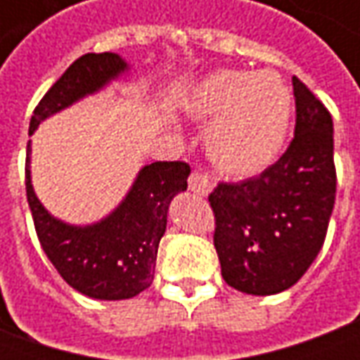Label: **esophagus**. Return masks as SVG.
Here are the masks:
<instances>
[{
    "mask_svg": "<svg viewBox=\"0 0 360 360\" xmlns=\"http://www.w3.org/2000/svg\"><path fill=\"white\" fill-rule=\"evenodd\" d=\"M188 188L200 196H208L212 191V181L210 177L204 172H193L188 177Z\"/></svg>",
    "mask_w": 360,
    "mask_h": 360,
    "instance_id": "34e87169",
    "label": "esophagus"
}]
</instances>
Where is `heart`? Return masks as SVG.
<instances>
[{"label":"heart","mask_w":360,"mask_h":360,"mask_svg":"<svg viewBox=\"0 0 360 360\" xmlns=\"http://www.w3.org/2000/svg\"><path fill=\"white\" fill-rule=\"evenodd\" d=\"M196 121H212L206 150L219 172L252 177L270 167L285 146L293 100L274 73L218 71L198 82L185 102Z\"/></svg>","instance_id":"obj_1"}]
</instances>
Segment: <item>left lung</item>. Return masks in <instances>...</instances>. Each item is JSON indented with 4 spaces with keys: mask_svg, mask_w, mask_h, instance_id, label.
Wrapping results in <instances>:
<instances>
[{
    "mask_svg": "<svg viewBox=\"0 0 360 360\" xmlns=\"http://www.w3.org/2000/svg\"><path fill=\"white\" fill-rule=\"evenodd\" d=\"M293 94L295 136L278 162L208 196L221 276L243 293L295 285L324 245L335 202L332 115L297 77Z\"/></svg>",
    "mask_w": 360,
    "mask_h": 360,
    "instance_id": "1",
    "label": "left lung"
}]
</instances>
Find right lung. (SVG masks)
<instances>
[{
	"label": "right lung",
	"mask_w": 360,
	"mask_h": 360,
	"mask_svg": "<svg viewBox=\"0 0 360 360\" xmlns=\"http://www.w3.org/2000/svg\"><path fill=\"white\" fill-rule=\"evenodd\" d=\"M127 69L125 59L111 51L79 58L36 105L28 134L34 133L44 119L102 90ZM25 172L38 241L69 285L100 301L131 299L150 287L169 204L173 196L187 191L188 164L154 162L144 165L117 208L92 226H71L44 208L30 181V141Z\"/></svg>",
	"instance_id": "1"
}]
</instances>
